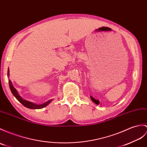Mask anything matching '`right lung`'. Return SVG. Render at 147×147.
Instances as JSON below:
<instances>
[{"instance_id": "right-lung-1", "label": "right lung", "mask_w": 147, "mask_h": 147, "mask_svg": "<svg viewBox=\"0 0 147 147\" xmlns=\"http://www.w3.org/2000/svg\"><path fill=\"white\" fill-rule=\"evenodd\" d=\"M7 76L9 78V69H8V71H7ZM9 84L10 89H11V91L13 96L16 97V98L20 102V103H22L26 108H28L30 109H41V108L46 107V106L48 105L51 103V102L53 100V99H51V100H49L45 102V103L40 104V105H37L34 103H32V102L27 101V100H24V99H23L21 96H20L18 91H17L16 88L13 87L12 82L11 80H9Z\"/></svg>"}]
</instances>
